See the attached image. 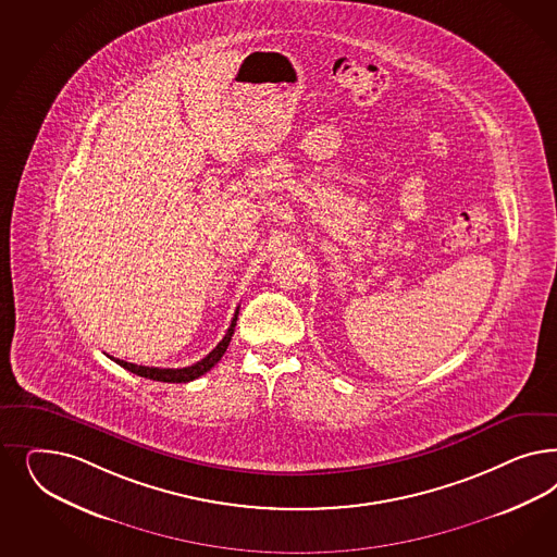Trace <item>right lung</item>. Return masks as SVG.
<instances>
[{"mask_svg":"<svg viewBox=\"0 0 557 557\" xmlns=\"http://www.w3.org/2000/svg\"><path fill=\"white\" fill-rule=\"evenodd\" d=\"M237 313H239V307L235 309L234 320H232V325L227 327V334L223 336V341L219 342L215 348H213V350H211V352H209L205 359L198 360V362L190 364V367H182V369H160V367H144V364H133V362L114 359V357H110V359L114 360L116 364H121V367L126 369V371H131V373L139 375V377L153 379V381H163V383H188V381H195V379L200 377V375H205L207 371H211V369L215 367L216 362L221 360V357L225 355V350H227V346H230V342H232V336H234L235 322H237Z\"/></svg>","mask_w":557,"mask_h":557,"instance_id":"right-lung-1","label":"right lung"}]
</instances>
